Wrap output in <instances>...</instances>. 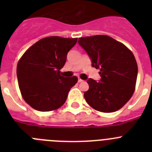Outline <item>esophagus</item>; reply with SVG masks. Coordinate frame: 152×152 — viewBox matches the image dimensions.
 <instances>
[{
  "instance_id": "1",
  "label": "esophagus",
  "mask_w": 152,
  "mask_h": 152,
  "mask_svg": "<svg viewBox=\"0 0 152 152\" xmlns=\"http://www.w3.org/2000/svg\"><path fill=\"white\" fill-rule=\"evenodd\" d=\"M83 81H84V80H83L82 79H80V77H78V82H79V83H80V82H83Z\"/></svg>"
}]
</instances>
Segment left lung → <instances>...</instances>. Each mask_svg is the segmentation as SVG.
<instances>
[{"mask_svg": "<svg viewBox=\"0 0 152 152\" xmlns=\"http://www.w3.org/2000/svg\"><path fill=\"white\" fill-rule=\"evenodd\" d=\"M92 67L100 69V80H87L89 89L84 94L87 103L100 112L112 113L123 107L135 91L138 65L135 56L123 43L105 35L78 39Z\"/></svg>", "mask_w": 152, "mask_h": 152, "instance_id": "obj_1", "label": "left lung"}]
</instances>
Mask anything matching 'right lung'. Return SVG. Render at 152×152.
I'll list each match as a JSON object with an SVG mask.
<instances>
[{"instance_id":"right-lung-1","label":"right lung","mask_w":152,"mask_h":152,"mask_svg":"<svg viewBox=\"0 0 152 152\" xmlns=\"http://www.w3.org/2000/svg\"><path fill=\"white\" fill-rule=\"evenodd\" d=\"M77 38L49 36L42 39L26 51L19 61L17 75L24 100L36 110H55L66 101L77 77H64L60 70Z\"/></svg>"}]
</instances>
